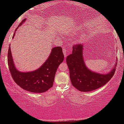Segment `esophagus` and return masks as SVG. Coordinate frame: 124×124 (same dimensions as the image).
Segmentation results:
<instances>
[{
    "instance_id": "1",
    "label": "esophagus",
    "mask_w": 124,
    "mask_h": 124,
    "mask_svg": "<svg viewBox=\"0 0 124 124\" xmlns=\"http://www.w3.org/2000/svg\"><path fill=\"white\" fill-rule=\"evenodd\" d=\"M63 54H64V56L66 57V56L68 55V54H69V52H68V51L66 50V49H65V48H63Z\"/></svg>"
}]
</instances>
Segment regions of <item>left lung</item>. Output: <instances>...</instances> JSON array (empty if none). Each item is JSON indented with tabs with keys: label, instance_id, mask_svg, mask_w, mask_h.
Instances as JSON below:
<instances>
[{
	"label": "left lung",
	"instance_id": "left-lung-1",
	"mask_svg": "<svg viewBox=\"0 0 124 124\" xmlns=\"http://www.w3.org/2000/svg\"><path fill=\"white\" fill-rule=\"evenodd\" d=\"M84 44L73 45L72 53L66 57L70 79L73 86L80 92H87L99 89L108 82L114 75L117 63L108 73H100L87 68L83 55Z\"/></svg>",
	"mask_w": 124,
	"mask_h": 124
}]
</instances>
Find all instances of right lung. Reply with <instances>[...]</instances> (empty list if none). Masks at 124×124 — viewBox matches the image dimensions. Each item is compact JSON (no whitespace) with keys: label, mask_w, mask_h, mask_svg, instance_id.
Instances as JSON below:
<instances>
[{"label":"right lung","mask_w":124,"mask_h":124,"mask_svg":"<svg viewBox=\"0 0 124 124\" xmlns=\"http://www.w3.org/2000/svg\"><path fill=\"white\" fill-rule=\"evenodd\" d=\"M25 21L26 18L23 20L16 29L15 32ZM15 35L14 33L13 38ZM8 58L10 72L17 85L28 92L41 93L46 92L53 86L55 73L58 66L63 61L64 55L61 46L54 47L45 62L38 69L30 72H21L17 69L10 46L8 48Z\"/></svg>","instance_id":"1"}]
</instances>
